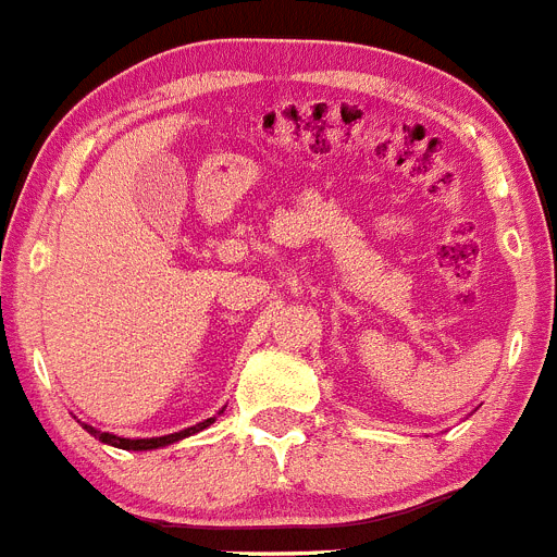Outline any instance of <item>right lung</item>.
Wrapping results in <instances>:
<instances>
[{
  "label": "right lung",
  "instance_id": "right-lung-1",
  "mask_svg": "<svg viewBox=\"0 0 557 557\" xmlns=\"http://www.w3.org/2000/svg\"><path fill=\"white\" fill-rule=\"evenodd\" d=\"M215 418H207L201 420V423L190 425V429H185V432H176V434H164V437H148V440H128V437H117V434H109V432H98L95 425H86L84 429L89 434H95V437L100 440V443H106V446H114V448H125V451H151V448H162V446H171V443H176V440H185L190 437V434L201 432V429H207V425L212 423Z\"/></svg>",
  "mask_w": 557,
  "mask_h": 557
}]
</instances>
